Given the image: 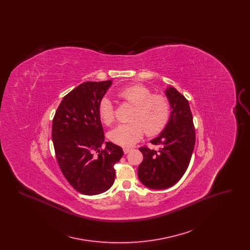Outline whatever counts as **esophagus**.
Instances as JSON below:
<instances>
[{"label":"esophagus","mask_w":250,"mask_h":250,"mask_svg":"<svg viewBox=\"0 0 250 250\" xmlns=\"http://www.w3.org/2000/svg\"><path fill=\"white\" fill-rule=\"evenodd\" d=\"M131 150H132L131 148H128V147H125V148H124V153H125V154H127V153H129V152H130Z\"/></svg>","instance_id":"1"}]
</instances>
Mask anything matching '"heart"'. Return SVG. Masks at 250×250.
I'll return each instance as SVG.
<instances>
[{"label": "heart", "instance_id": "obj_1", "mask_svg": "<svg viewBox=\"0 0 250 250\" xmlns=\"http://www.w3.org/2000/svg\"><path fill=\"white\" fill-rule=\"evenodd\" d=\"M116 96L134 107L131 110L129 123L121 124L108 132V139L122 146L137 143L145 133L155 136L166 127L170 115V103L162 94H152V90L141 83L123 87ZM100 121L110 125L115 119L114 108L108 98H103L98 106Z\"/></svg>", "mask_w": 250, "mask_h": 250}]
</instances>
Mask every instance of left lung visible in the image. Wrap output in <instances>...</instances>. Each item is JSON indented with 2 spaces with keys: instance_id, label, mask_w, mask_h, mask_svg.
I'll return each mask as SVG.
<instances>
[{
  "instance_id": "1",
  "label": "left lung",
  "mask_w": 250,
  "mask_h": 250,
  "mask_svg": "<svg viewBox=\"0 0 250 250\" xmlns=\"http://www.w3.org/2000/svg\"><path fill=\"white\" fill-rule=\"evenodd\" d=\"M170 103V116L165 129L151 141L158 149L140 148L143 162L138 176L143 185L153 189L174 186L187 171L194 150L196 135L188 99L173 87L167 88Z\"/></svg>"
}]
</instances>
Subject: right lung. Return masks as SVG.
<instances>
[{"label":"right lung","instance_id":"1","mask_svg":"<svg viewBox=\"0 0 250 250\" xmlns=\"http://www.w3.org/2000/svg\"><path fill=\"white\" fill-rule=\"evenodd\" d=\"M111 81L87 82L65 95L52 121V142L63 176L84 195H97L111 188L114 165L123 149L110 142L104 144V131L98 106Z\"/></svg>","mask_w":250,"mask_h":250}]
</instances>
